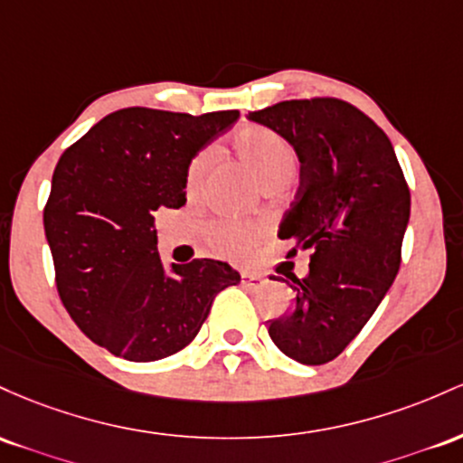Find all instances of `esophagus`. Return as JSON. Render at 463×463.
<instances>
[{"label": "esophagus", "mask_w": 463, "mask_h": 463, "mask_svg": "<svg viewBox=\"0 0 463 463\" xmlns=\"http://www.w3.org/2000/svg\"><path fill=\"white\" fill-rule=\"evenodd\" d=\"M264 282H267V279H264L262 275H258V273H242V284H245V287H249V288L262 287Z\"/></svg>", "instance_id": "1"}]
</instances>
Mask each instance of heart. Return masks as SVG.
<instances>
[{
    "mask_svg": "<svg viewBox=\"0 0 463 463\" xmlns=\"http://www.w3.org/2000/svg\"><path fill=\"white\" fill-rule=\"evenodd\" d=\"M232 148L236 157L269 190L287 185L298 170V155L293 146L273 128L242 127L241 131L233 133ZM207 165H210V150H201L190 162L185 173V194L190 199H196L203 188ZM262 238L264 227L260 222L216 221L205 232V241L212 251L233 260L251 256Z\"/></svg>",
    "mask_w": 463,
    "mask_h": 463,
    "instance_id": "obj_1",
    "label": "heart"
}]
</instances>
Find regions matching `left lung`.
Listing matches in <instances>:
<instances>
[{"label": "left lung", "instance_id": "1", "mask_svg": "<svg viewBox=\"0 0 463 463\" xmlns=\"http://www.w3.org/2000/svg\"><path fill=\"white\" fill-rule=\"evenodd\" d=\"M293 144L301 181L278 236L310 249L293 279L295 306L269 324L273 344L304 365H324L350 345L396 279L409 222L407 179L387 133L332 96L249 111ZM288 284V282H287Z\"/></svg>", "mask_w": 463, "mask_h": 463}]
</instances>
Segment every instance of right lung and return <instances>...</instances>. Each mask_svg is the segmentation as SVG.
<instances>
[{
	"label": "right lung",
	"mask_w": 463,
	"mask_h": 463,
	"mask_svg": "<svg viewBox=\"0 0 463 463\" xmlns=\"http://www.w3.org/2000/svg\"><path fill=\"white\" fill-rule=\"evenodd\" d=\"M238 116L119 109L61 155L43 207L56 290L111 354L148 363L184 350L218 290L241 282L210 258L165 271L155 232V212L185 203L192 157Z\"/></svg>",
	"instance_id": "right-lung-1"
}]
</instances>
